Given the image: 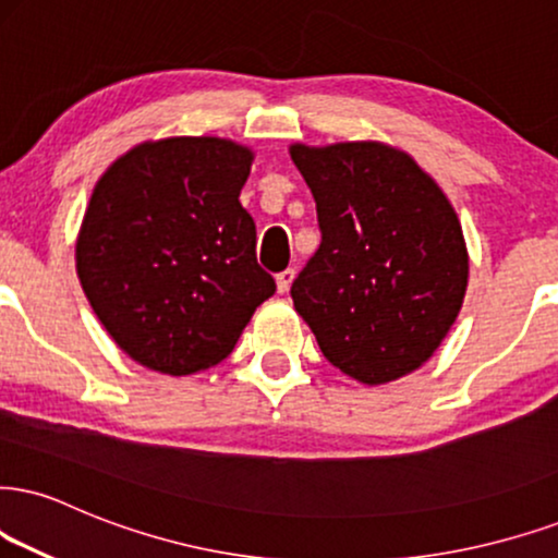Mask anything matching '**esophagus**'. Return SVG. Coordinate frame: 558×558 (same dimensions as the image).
I'll list each match as a JSON object with an SVG mask.
<instances>
[{
    "label": "esophagus",
    "mask_w": 558,
    "mask_h": 558,
    "mask_svg": "<svg viewBox=\"0 0 558 558\" xmlns=\"http://www.w3.org/2000/svg\"><path fill=\"white\" fill-rule=\"evenodd\" d=\"M292 281H294V268H287V271L277 274V292H279V294L290 292Z\"/></svg>",
    "instance_id": "esophagus-1"
}]
</instances>
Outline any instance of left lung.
I'll return each mask as SVG.
<instances>
[{
	"instance_id": "1",
	"label": "left lung",
	"mask_w": 558,
	"mask_h": 558,
	"mask_svg": "<svg viewBox=\"0 0 558 558\" xmlns=\"http://www.w3.org/2000/svg\"><path fill=\"white\" fill-rule=\"evenodd\" d=\"M290 157L323 235L292 284L294 311L343 375L383 385L414 373L450 333L469 287L450 198L383 142L292 144Z\"/></svg>"
}]
</instances>
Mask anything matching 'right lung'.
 <instances>
[{"label":"right lung","instance_id":"right-lung-1","mask_svg":"<svg viewBox=\"0 0 558 558\" xmlns=\"http://www.w3.org/2000/svg\"><path fill=\"white\" fill-rule=\"evenodd\" d=\"M253 149L165 136L123 153L95 183L74 260L108 336L142 367L194 375L235 349L277 290L240 204Z\"/></svg>","mask_w":558,"mask_h":558}]
</instances>
